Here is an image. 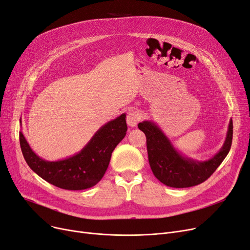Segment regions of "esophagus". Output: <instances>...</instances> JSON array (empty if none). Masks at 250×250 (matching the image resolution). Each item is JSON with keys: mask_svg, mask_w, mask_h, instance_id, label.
<instances>
[{"mask_svg": "<svg viewBox=\"0 0 250 250\" xmlns=\"http://www.w3.org/2000/svg\"><path fill=\"white\" fill-rule=\"evenodd\" d=\"M140 121H141V114L139 113V111H136L134 109L128 110L126 115V123L129 126L132 127L136 126Z\"/></svg>", "mask_w": 250, "mask_h": 250, "instance_id": "34e87169", "label": "esophagus"}]
</instances>
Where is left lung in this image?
<instances>
[{
    "label": "left lung",
    "instance_id": "1",
    "mask_svg": "<svg viewBox=\"0 0 250 250\" xmlns=\"http://www.w3.org/2000/svg\"><path fill=\"white\" fill-rule=\"evenodd\" d=\"M138 127L146 135L148 160L152 172L162 184L172 188L196 186L208 180L229 153L233 139V122L230 119L220 151L208 160L198 161L179 152L155 123L145 121L140 123Z\"/></svg>",
    "mask_w": 250,
    "mask_h": 250
}]
</instances>
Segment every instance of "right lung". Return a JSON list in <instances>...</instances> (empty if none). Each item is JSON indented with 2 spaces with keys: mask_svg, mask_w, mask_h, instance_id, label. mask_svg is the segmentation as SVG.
Here are the masks:
<instances>
[{
  "mask_svg": "<svg viewBox=\"0 0 250 250\" xmlns=\"http://www.w3.org/2000/svg\"><path fill=\"white\" fill-rule=\"evenodd\" d=\"M126 129L125 114L123 113L102 125L79 153L57 161L38 156L22 132H19V141L26 164L42 179L61 189L84 190L103 178L112 152L125 138Z\"/></svg>",
  "mask_w": 250,
  "mask_h": 250,
  "instance_id": "obj_1",
  "label": "right lung"
}]
</instances>
